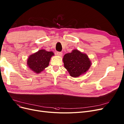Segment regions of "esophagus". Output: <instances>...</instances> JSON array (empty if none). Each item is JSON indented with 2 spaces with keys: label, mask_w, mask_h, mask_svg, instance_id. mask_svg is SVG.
<instances>
[{
  "label": "esophagus",
  "mask_w": 124,
  "mask_h": 124,
  "mask_svg": "<svg viewBox=\"0 0 124 124\" xmlns=\"http://www.w3.org/2000/svg\"><path fill=\"white\" fill-rule=\"evenodd\" d=\"M57 54L59 56H62V52H57Z\"/></svg>",
  "instance_id": "34e87169"
}]
</instances>
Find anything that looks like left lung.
<instances>
[{
  "label": "left lung",
  "mask_w": 124,
  "mask_h": 124,
  "mask_svg": "<svg viewBox=\"0 0 124 124\" xmlns=\"http://www.w3.org/2000/svg\"><path fill=\"white\" fill-rule=\"evenodd\" d=\"M63 61L64 67L70 76L77 78L86 73L91 66V63L87 55L77 49L66 54Z\"/></svg>",
  "instance_id": "left-lung-1"
}]
</instances>
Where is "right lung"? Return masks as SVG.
<instances>
[{
	"label": "right lung",
	"mask_w": 124,
	"mask_h": 124,
	"mask_svg": "<svg viewBox=\"0 0 124 124\" xmlns=\"http://www.w3.org/2000/svg\"><path fill=\"white\" fill-rule=\"evenodd\" d=\"M54 55V54L52 52L40 49L30 55L27 59V65L32 71L36 74H39L48 67L50 58Z\"/></svg>",
	"instance_id": "1"
}]
</instances>
